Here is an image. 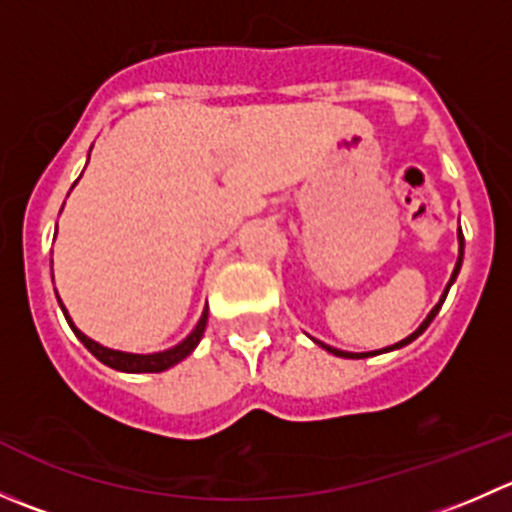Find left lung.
I'll return each mask as SVG.
<instances>
[{
  "label": "left lung",
  "mask_w": 512,
  "mask_h": 512,
  "mask_svg": "<svg viewBox=\"0 0 512 512\" xmlns=\"http://www.w3.org/2000/svg\"><path fill=\"white\" fill-rule=\"evenodd\" d=\"M463 247H466V240H463V232H461V227H458V260H456V267H453V275H451V280H448V285H446V289H443V294H441V299H438V302H436V307H433L431 312H428V317L423 319L421 324H418V329H416V332H411L409 337H406V339H401V342L391 344V347L376 349V352H342V349H334V347H329V344L319 342V339H314V342H317L319 347H322V349H327L329 354H334V356H344V359H366V356H376V354L394 352V349H401V347H406V344H411V342H414V339H418V337H421L423 332H426V329H428V324L433 322V317H436V314H438V309H441V304L446 302V294H448V289H451L453 282H456L458 272H461V265H463Z\"/></svg>",
  "instance_id": "left-lung-1"
}]
</instances>
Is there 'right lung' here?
<instances>
[{"label":"right lung","instance_id":"1","mask_svg":"<svg viewBox=\"0 0 512 512\" xmlns=\"http://www.w3.org/2000/svg\"><path fill=\"white\" fill-rule=\"evenodd\" d=\"M89 153H91V151H89ZM76 183H79V180H76ZM76 183H74V185H76ZM74 185H71V188H74ZM56 299H59L61 312H64L66 322H69L71 332H74L76 337H79V342L84 344V347L89 349V352L94 354L96 359L101 361V364L111 366V369H116V371H126V374H158V371L170 369V366H175V364H178V361H183L185 356L193 354V349L198 347L200 339H203L205 327H208V304H205L203 314H200V319H198V324H195L193 332H190L188 337L183 339V342L175 344V347L163 349V352H153V354L121 352V349L103 347V344H98V342H94V339H91V337H86V334L81 332L79 327H76L74 319L69 317V312H66V307H64V302H61L59 294H56Z\"/></svg>","mask_w":512,"mask_h":512}]
</instances>
